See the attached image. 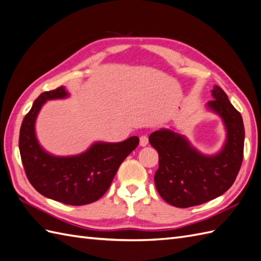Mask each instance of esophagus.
Listing matches in <instances>:
<instances>
[{
  "label": "esophagus",
  "instance_id": "obj_1",
  "mask_svg": "<svg viewBox=\"0 0 261 261\" xmlns=\"http://www.w3.org/2000/svg\"><path fill=\"white\" fill-rule=\"evenodd\" d=\"M139 144H141V146H146L148 144V137H147V135H142L141 136V138H139Z\"/></svg>",
  "mask_w": 261,
  "mask_h": 261
}]
</instances>
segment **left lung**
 <instances>
[{
    "mask_svg": "<svg viewBox=\"0 0 261 261\" xmlns=\"http://www.w3.org/2000/svg\"><path fill=\"white\" fill-rule=\"evenodd\" d=\"M212 95L214 99L207 106L222 118L227 130V141L217 155L200 154L185 137L170 129L149 135V143L160 157L154 177L156 189L165 201L175 207L201 205L226 193L243 163V117L219 86L213 88Z\"/></svg>",
    "mask_w": 261,
    "mask_h": 261,
    "instance_id": "left-lung-1",
    "label": "left lung"
}]
</instances>
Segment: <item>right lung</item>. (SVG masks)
<instances>
[{
	"mask_svg": "<svg viewBox=\"0 0 261 261\" xmlns=\"http://www.w3.org/2000/svg\"><path fill=\"white\" fill-rule=\"evenodd\" d=\"M64 86L42 93L25 115L18 147L31 185L43 196L66 205L81 206L98 200L116 175L125 158L139 143L137 136L120 143H95L77 156L56 157L44 150L35 136V119L48 99L64 98Z\"/></svg>",
	"mask_w": 261,
	"mask_h": 261,
	"instance_id": "right-lung-1",
	"label": "right lung"
}]
</instances>
